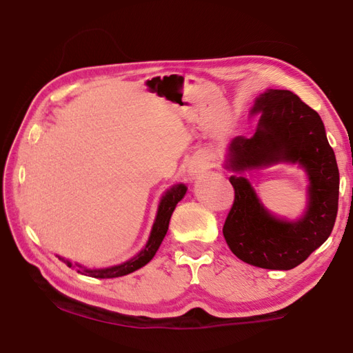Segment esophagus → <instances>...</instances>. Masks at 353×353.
Returning a JSON list of instances; mask_svg holds the SVG:
<instances>
[{
    "label": "esophagus",
    "instance_id": "1",
    "mask_svg": "<svg viewBox=\"0 0 353 353\" xmlns=\"http://www.w3.org/2000/svg\"><path fill=\"white\" fill-rule=\"evenodd\" d=\"M208 168V163L205 162V161H196V162H192L191 165H190V174L191 176H194V174H199V172H201L203 170H206Z\"/></svg>",
    "mask_w": 353,
    "mask_h": 353
}]
</instances>
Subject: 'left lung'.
Returning a JSON list of instances; mask_svg holds the SVG:
<instances>
[{"instance_id": "8db88e82", "label": "left lung", "mask_w": 353, "mask_h": 353, "mask_svg": "<svg viewBox=\"0 0 353 353\" xmlns=\"http://www.w3.org/2000/svg\"><path fill=\"white\" fill-rule=\"evenodd\" d=\"M262 115L252 138L236 137L229 145L228 167L234 171L290 161L310 177V203L302 220H277L261 206L244 177L232 176L235 199L223 235L229 249L247 264L291 270L323 244L339 211L340 172L325 125L316 110L296 94L270 89L254 103Z\"/></svg>"}]
</instances>
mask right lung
Returning <instances> with one entry per match:
<instances>
[{
  "label": "right lung",
  "mask_w": 353,
  "mask_h": 353,
  "mask_svg": "<svg viewBox=\"0 0 353 353\" xmlns=\"http://www.w3.org/2000/svg\"><path fill=\"white\" fill-rule=\"evenodd\" d=\"M186 192V186L185 185H176L174 188H171L161 200V205H159V211H157V216H156V221L153 224V229H152V235L148 238V243L145 245V249L142 250L137 256L132 258L130 261L124 262L121 265H117V267H110V268H104V270H77L79 273L81 274H86V276H92V277H99V279H106V277H119V276H125L134 270H138L141 267H144L147 262H150L153 259V256L156 254L157 249H159V245L162 243V239L167 234L168 230V224H170V219L172 215V211H174L176 205L179 201L182 200V197L185 196ZM66 265L72 267V264L70 261H65L62 259Z\"/></svg>",
  "instance_id": "add662e5"
}]
</instances>
